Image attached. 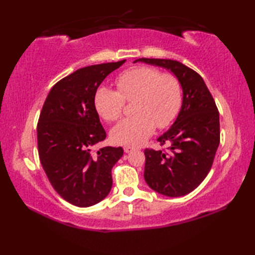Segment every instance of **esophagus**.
Masks as SVG:
<instances>
[{
	"instance_id": "obj_1",
	"label": "esophagus",
	"mask_w": 255,
	"mask_h": 255,
	"mask_svg": "<svg viewBox=\"0 0 255 255\" xmlns=\"http://www.w3.org/2000/svg\"><path fill=\"white\" fill-rule=\"evenodd\" d=\"M124 150H125V152H126V153H130L131 151L134 150V147H131V145H125Z\"/></svg>"
}]
</instances>
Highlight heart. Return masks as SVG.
<instances>
[{"label":"heart","mask_w":255,"mask_h":255,"mask_svg":"<svg viewBox=\"0 0 255 255\" xmlns=\"http://www.w3.org/2000/svg\"><path fill=\"white\" fill-rule=\"evenodd\" d=\"M116 91L99 86L94 93V107L106 122L122 116L125 102H132L133 116L124 118L111 130V138L119 144L142 143L155 126L165 128L180 113L183 92L180 80L172 73H162L150 66L126 70L115 80Z\"/></svg>","instance_id":"heart-1"}]
</instances>
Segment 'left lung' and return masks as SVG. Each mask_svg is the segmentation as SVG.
I'll list each match as a JSON object with an SVG mask.
<instances>
[{
  "label": "left lung",
  "mask_w": 255,
  "mask_h": 255,
  "mask_svg": "<svg viewBox=\"0 0 255 255\" xmlns=\"http://www.w3.org/2000/svg\"><path fill=\"white\" fill-rule=\"evenodd\" d=\"M140 61L171 70L180 80L183 104L175 123L156 139L166 150H144V180L169 197L193 192L207 176L220 142L219 112L203 78L180 61L141 58ZM137 61V60H136Z\"/></svg>",
  "instance_id": "obj_1"
}]
</instances>
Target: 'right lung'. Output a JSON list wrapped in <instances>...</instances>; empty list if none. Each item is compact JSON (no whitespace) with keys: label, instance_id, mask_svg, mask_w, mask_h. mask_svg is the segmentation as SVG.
Listing matches in <instances>:
<instances>
[{"label":"right lung","instance_id":"right-lung-1","mask_svg":"<svg viewBox=\"0 0 255 255\" xmlns=\"http://www.w3.org/2000/svg\"><path fill=\"white\" fill-rule=\"evenodd\" d=\"M126 60L81 68L52 86L37 124L40 163L55 191L68 203L89 207L104 199L113 185L112 169L122 147L91 153L106 131L94 107V93Z\"/></svg>","mask_w":255,"mask_h":255}]
</instances>
